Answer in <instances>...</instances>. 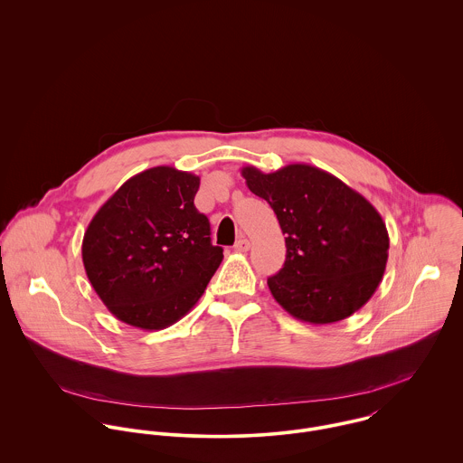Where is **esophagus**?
I'll use <instances>...</instances> for the list:
<instances>
[{"label": "esophagus", "mask_w": 463, "mask_h": 463, "mask_svg": "<svg viewBox=\"0 0 463 463\" xmlns=\"http://www.w3.org/2000/svg\"><path fill=\"white\" fill-rule=\"evenodd\" d=\"M250 246H251V244H250V241L242 237V239H239V241L235 242L233 250H235V251H239V253H246V251H250Z\"/></svg>", "instance_id": "esophagus-1"}]
</instances>
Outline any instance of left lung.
<instances>
[{
	"label": "left lung",
	"instance_id": "1",
	"mask_svg": "<svg viewBox=\"0 0 463 463\" xmlns=\"http://www.w3.org/2000/svg\"><path fill=\"white\" fill-rule=\"evenodd\" d=\"M246 185L274 210L287 257L267 279L272 298L296 319L330 325L360 310L378 288L389 233L378 210L330 173L290 164L265 175L242 167Z\"/></svg>",
	"mask_w": 463,
	"mask_h": 463
}]
</instances>
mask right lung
<instances>
[{
  "label": "right lung",
  "instance_id": "1",
  "mask_svg": "<svg viewBox=\"0 0 463 463\" xmlns=\"http://www.w3.org/2000/svg\"><path fill=\"white\" fill-rule=\"evenodd\" d=\"M199 176L158 165L125 182L83 235L87 278L105 307L140 330L180 321L222 262L194 206Z\"/></svg>",
  "mask_w": 463,
  "mask_h": 463
}]
</instances>
